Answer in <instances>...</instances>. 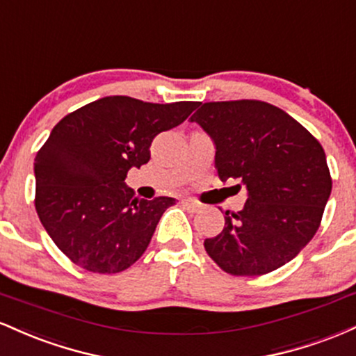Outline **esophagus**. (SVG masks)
I'll return each instance as SVG.
<instances>
[{
    "label": "esophagus",
    "mask_w": 356,
    "mask_h": 356,
    "mask_svg": "<svg viewBox=\"0 0 356 356\" xmlns=\"http://www.w3.org/2000/svg\"><path fill=\"white\" fill-rule=\"evenodd\" d=\"M181 204L184 207H187V209L189 211H192V212H195V211H199V204L197 202H194V201H191V199H182L181 201Z\"/></svg>",
    "instance_id": "obj_1"
}]
</instances>
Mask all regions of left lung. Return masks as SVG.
Returning <instances> with one entry per match:
<instances>
[{
    "label": "left lung",
    "instance_id": "8db88e82",
    "mask_svg": "<svg viewBox=\"0 0 356 356\" xmlns=\"http://www.w3.org/2000/svg\"><path fill=\"white\" fill-rule=\"evenodd\" d=\"M191 122L211 137L222 182L238 179L246 204L226 211L224 229L204 241L222 271L259 276L284 266L320 227L332 194L320 142L281 108L259 100L199 104Z\"/></svg>",
    "mask_w": 356,
    "mask_h": 356
}]
</instances>
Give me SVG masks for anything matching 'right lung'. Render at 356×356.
I'll return each mask as SVG.
<instances>
[{
  "mask_svg": "<svg viewBox=\"0 0 356 356\" xmlns=\"http://www.w3.org/2000/svg\"><path fill=\"white\" fill-rule=\"evenodd\" d=\"M197 105L113 95L53 127L35 157V207L44 231L76 266L110 275L144 254L175 199H137L127 172L147 164L154 137L181 125Z\"/></svg>",
  "mask_w": 356,
  "mask_h": 356,
  "instance_id": "obj_1",
  "label": "right lung"
}]
</instances>
